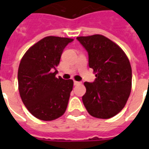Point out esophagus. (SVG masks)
Masks as SVG:
<instances>
[{
  "label": "esophagus",
  "mask_w": 149,
  "mask_h": 149,
  "mask_svg": "<svg viewBox=\"0 0 149 149\" xmlns=\"http://www.w3.org/2000/svg\"><path fill=\"white\" fill-rule=\"evenodd\" d=\"M73 84H74V85H79V84H81V82H79V81H75Z\"/></svg>",
  "instance_id": "34e87169"
}]
</instances>
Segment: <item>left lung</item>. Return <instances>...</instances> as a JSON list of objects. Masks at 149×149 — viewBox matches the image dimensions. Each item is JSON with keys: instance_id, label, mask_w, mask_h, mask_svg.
Returning <instances> with one entry per match:
<instances>
[{"instance_id": "obj_1", "label": "left lung", "mask_w": 149, "mask_h": 149, "mask_svg": "<svg viewBox=\"0 0 149 149\" xmlns=\"http://www.w3.org/2000/svg\"><path fill=\"white\" fill-rule=\"evenodd\" d=\"M77 39L88 52V66L97 73L93 83L84 82L83 104L94 117L111 118L124 109L131 93L130 62L120 47L102 35Z\"/></svg>"}]
</instances>
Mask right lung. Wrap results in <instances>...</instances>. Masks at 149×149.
Here are the masks:
<instances>
[{
  "label": "right lung",
  "mask_w": 149,
  "mask_h": 149,
  "mask_svg": "<svg viewBox=\"0 0 149 149\" xmlns=\"http://www.w3.org/2000/svg\"><path fill=\"white\" fill-rule=\"evenodd\" d=\"M73 39L46 37L30 47L18 68V88L31 114L41 120H53L65 113L72 80L56 77L63 50Z\"/></svg>",
  "instance_id": "obj_1"
}]
</instances>
